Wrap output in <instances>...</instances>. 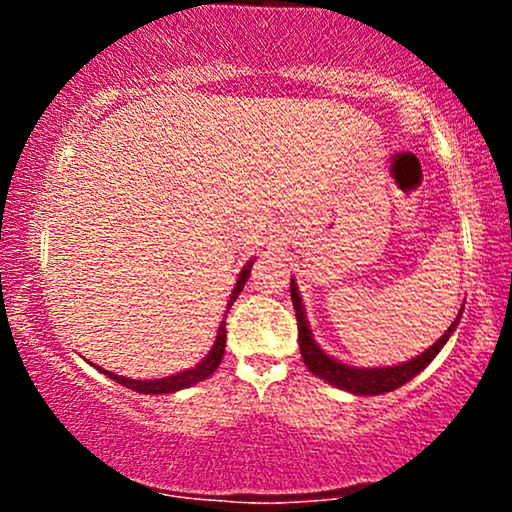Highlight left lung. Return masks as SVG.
<instances>
[{
  "label": "left lung",
  "mask_w": 512,
  "mask_h": 512,
  "mask_svg": "<svg viewBox=\"0 0 512 512\" xmlns=\"http://www.w3.org/2000/svg\"><path fill=\"white\" fill-rule=\"evenodd\" d=\"M291 301H293V310H296V320H298V346H301V356L303 363L310 368V373H315L317 378L327 380L330 385L342 387L346 392H354V395H383V392H392L397 387L407 385L416 373H421L428 363L436 358V354L443 349V344L448 342V337L455 330V325L460 320H455L448 327V332L438 339L431 349H426L424 354L411 358L407 363H399V366H390V368H349L344 363L334 361L325 354L313 342L308 330V322H305V313L301 305V296H298L296 284L291 279ZM462 315V310H460Z\"/></svg>",
  "instance_id": "left-lung-1"
}]
</instances>
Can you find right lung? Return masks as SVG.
<instances>
[{
    "mask_svg": "<svg viewBox=\"0 0 512 512\" xmlns=\"http://www.w3.org/2000/svg\"><path fill=\"white\" fill-rule=\"evenodd\" d=\"M250 276V264L248 267H243V272L238 276V284L236 289L231 293V301H228V310H231L233 301L238 298V293L243 291L245 281H248ZM226 310V313H228ZM223 349H226V317H223L221 327H219V334H216V342H214V349L209 351V356L204 358L202 363L195 368L185 370V373H178V375H168V378H158V380H132V378H125V375H115L110 373V370H105V375L108 378L117 380L120 385L129 387V390L134 392H142V395H168V392H178V390H185V387H192L197 383H202V380H207L211 373H214L216 368H219L221 358H223Z\"/></svg>",
    "mask_w": 512,
    "mask_h": 512,
    "instance_id": "add662e5",
    "label": "right lung"
}]
</instances>
